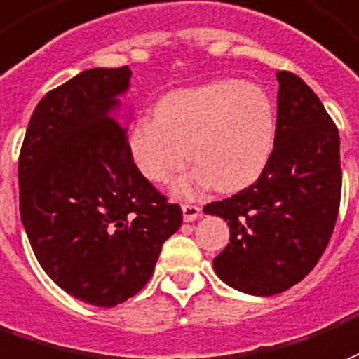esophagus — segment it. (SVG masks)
<instances>
[{"label": "esophagus", "instance_id": "esophagus-1", "mask_svg": "<svg viewBox=\"0 0 359 359\" xmlns=\"http://www.w3.org/2000/svg\"><path fill=\"white\" fill-rule=\"evenodd\" d=\"M182 212H183V219H185V222H195V219H198L201 216H203L201 206L189 205V203H183Z\"/></svg>", "mask_w": 359, "mask_h": 359}]
</instances>
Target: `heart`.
<instances>
[{
  "mask_svg": "<svg viewBox=\"0 0 359 359\" xmlns=\"http://www.w3.org/2000/svg\"><path fill=\"white\" fill-rule=\"evenodd\" d=\"M276 143V109L252 82L219 80L158 101L154 118L133 126L130 151L153 183H166L191 161L198 168L174 185L191 195L212 185L222 193L247 187L262 174Z\"/></svg>",
  "mask_w": 359,
  "mask_h": 359,
  "instance_id": "heart-1",
  "label": "heart"
}]
</instances>
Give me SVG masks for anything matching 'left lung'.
<instances>
[{
  "instance_id": "8db88e82",
  "label": "left lung",
  "mask_w": 359,
  "mask_h": 359,
  "mask_svg": "<svg viewBox=\"0 0 359 359\" xmlns=\"http://www.w3.org/2000/svg\"><path fill=\"white\" fill-rule=\"evenodd\" d=\"M276 143L266 168L237 195L205 206L229 226L216 258L222 281L271 297L302 281L327 248L341 206L339 130L297 74L277 70Z\"/></svg>"
}]
</instances>
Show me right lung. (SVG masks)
Masks as SVG:
<instances>
[{"label":"right lung","mask_w":359,"mask_h":359,"mask_svg":"<svg viewBox=\"0 0 359 359\" xmlns=\"http://www.w3.org/2000/svg\"><path fill=\"white\" fill-rule=\"evenodd\" d=\"M132 70H83L47 91L18 154L20 219L38 262L62 290L112 308L135 297L182 226L135 166L116 118Z\"/></svg>","instance_id":"add662e5"}]
</instances>
